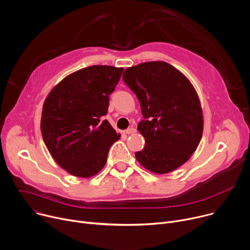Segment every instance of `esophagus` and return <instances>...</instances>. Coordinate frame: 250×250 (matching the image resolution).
Segmentation results:
<instances>
[{"label": "esophagus", "mask_w": 250, "mask_h": 250, "mask_svg": "<svg viewBox=\"0 0 250 250\" xmlns=\"http://www.w3.org/2000/svg\"><path fill=\"white\" fill-rule=\"evenodd\" d=\"M125 133L126 134H133V133H136V129L135 128H133V127H131V128H128L127 130H125Z\"/></svg>", "instance_id": "34e87169"}]
</instances>
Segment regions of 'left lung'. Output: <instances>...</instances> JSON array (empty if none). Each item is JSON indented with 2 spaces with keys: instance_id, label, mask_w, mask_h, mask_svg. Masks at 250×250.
<instances>
[{
  "instance_id": "obj_1",
  "label": "left lung",
  "mask_w": 250,
  "mask_h": 250,
  "mask_svg": "<svg viewBox=\"0 0 250 250\" xmlns=\"http://www.w3.org/2000/svg\"><path fill=\"white\" fill-rule=\"evenodd\" d=\"M123 80L140 102L138 124L145 147L135 153L144 168L166 174L179 168L196 151L203 135V113L188 79L165 62L128 67Z\"/></svg>"
}]
</instances>
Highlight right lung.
<instances>
[{"mask_svg":"<svg viewBox=\"0 0 250 250\" xmlns=\"http://www.w3.org/2000/svg\"><path fill=\"white\" fill-rule=\"evenodd\" d=\"M123 68L92 65L75 71L47 95L41 131L52 158L69 174L89 178L106 164L120 135L103 117Z\"/></svg>","mask_w":250,"mask_h":250,"instance_id":"obj_1","label":"right lung"}]
</instances>
